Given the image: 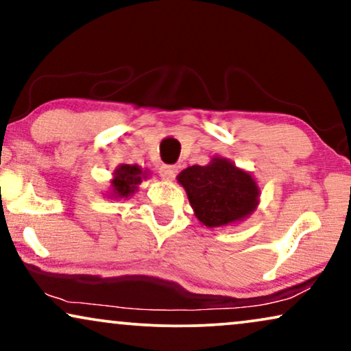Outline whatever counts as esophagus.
Segmentation results:
<instances>
[{
    "mask_svg": "<svg viewBox=\"0 0 351 351\" xmlns=\"http://www.w3.org/2000/svg\"><path fill=\"white\" fill-rule=\"evenodd\" d=\"M177 171H179V167H177L176 165H162L160 167V176L162 177V179H174Z\"/></svg>",
    "mask_w": 351,
    "mask_h": 351,
    "instance_id": "1",
    "label": "esophagus"
}]
</instances>
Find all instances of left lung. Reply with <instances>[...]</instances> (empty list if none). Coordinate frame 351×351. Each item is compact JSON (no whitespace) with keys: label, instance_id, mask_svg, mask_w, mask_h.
Returning a JSON list of instances; mask_svg holds the SVG:
<instances>
[{"label":"left lung","instance_id":"left-lung-1","mask_svg":"<svg viewBox=\"0 0 351 351\" xmlns=\"http://www.w3.org/2000/svg\"><path fill=\"white\" fill-rule=\"evenodd\" d=\"M191 208L206 227H223L247 217L258 203V189L251 174L223 158L208 166H190L177 177Z\"/></svg>","mask_w":351,"mask_h":351}]
</instances>
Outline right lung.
I'll use <instances>...</instances> for the list:
<instances>
[{"label":"right lung","instance_id":"obj_1","mask_svg":"<svg viewBox=\"0 0 351 351\" xmlns=\"http://www.w3.org/2000/svg\"><path fill=\"white\" fill-rule=\"evenodd\" d=\"M145 179V174L138 166L123 165L114 171V179L112 180L113 193L117 198H128L134 191H137V185Z\"/></svg>","mask_w":351,"mask_h":351}]
</instances>
